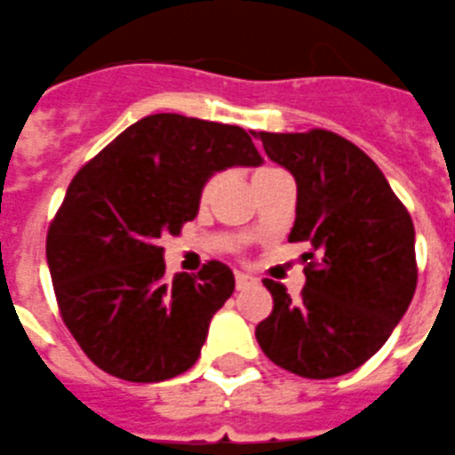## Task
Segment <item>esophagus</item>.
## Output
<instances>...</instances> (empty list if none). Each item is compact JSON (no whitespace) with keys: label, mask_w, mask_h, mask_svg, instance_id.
I'll return each instance as SVG.
<instances>
[{"label":"esophagus","mask_w":455,"mask_h":455,"mask_svg":"<svg viewBox=\"0 0 455 455\" xmlns=\"http://www.w3.org/2000/svg\"><path fill=\"white\" fill-rule=\"evenodd\" d=\"M252 282H255V279H252L251 274L235 272V286H238V289H245V286H251Z\"/></svg>","instance_id":"1"}]
</instances>
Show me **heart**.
Returning <instances> with one entry per match:
<instances>
[{"label":"heart","mask_w":455,"mask_h":455,"mask_svg":"<svg viewBox=\"0 0 455 455\" xmlns=\"http://www.w3.org/2000/svg\"><path fill=\"white\" fill-rule=\"evenodd\" d=\"M274 172H276V169H259V172H255V176H252V183L259 181V179H265V176H269V173H274ZM214 186H217V179H210V181H204L203 190H200V203H203V204L210 203Z\"/></svg>","instance_id":"heart-1"}]
</instances>
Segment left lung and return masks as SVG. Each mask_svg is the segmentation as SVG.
<instances>
[{
	"label": "left lung",
	"instance_id": "1",
	"mask_svg": "<svg viewBox=\"0 0 455 455\" xmlns=\"http://www.w3.org/2000/svg\"><path fill=\"white\" fill-rule=\"evenodd\" d=\"M267 157L296 179L289 241L310 243L298 300L265 279L272 315L255 329L272 363L307 379L353 372L387 343L418 283L415 228L365 152L331 131L259 133Z\"/></svg>",
	"mask_w": 455,
	"mask_h": 455
}]
</instances>
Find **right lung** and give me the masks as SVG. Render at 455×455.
Segmentation results:
<instances>
[{
	"label": "right lung",
	"mask_w": 455,
	"mask_h": 455,
	"mask_svg": "<svg viewBox=\"0 0 455 455\" xmlns=\"http://www.w3.org/2000/svg\"><path fill=\"white\" fill-rule=\"evenodd\" d=\"M259 164L241 126L152 114L76 173L47 234V265L64 324L100 370L150 384L196 365L234 272L212 259L197 276L166 279L159 238L196 220L214 173Z\"/></svg>",
	"instance_id": "right-lung-1"
}]
</instances>
